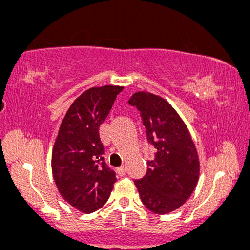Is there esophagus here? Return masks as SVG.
I'll use <instances>...</instances> for the list:
<instances>
[{
	"mask_svg": "<svg viewBox=\"0 0 250 250\" xmlns=\"http://www.w3.org/2000/svg\"><path fill=\"white\" fill-rule=\"evenodd\" d=\"M117 172H118V174L119 175H125V173H126V167L125 166H120V167H118V168H117Z\"/></svg>",
	"mask_w": 250,
	"mask_h": 250,
	"instance_id": "esophagus-1",
	"label": "esophagus"
}]
</instances>
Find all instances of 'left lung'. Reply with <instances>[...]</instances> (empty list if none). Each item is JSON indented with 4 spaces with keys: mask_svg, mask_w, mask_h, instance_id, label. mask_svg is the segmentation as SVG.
<instances>
[{
    "mask_svg": "<svg viewBox=\"0 0 250 250\" xmlns=\"http://www.w3.org/2000/svg\"><path fill=\"white\" fill-rule=\"evenodd\" d=\"M128 104L140 112L147 142L157 152L147 161L145 177L134 180L147 209L167 214L183 206L199 180L200 164L188 128L169 103L148 92H137Z\"/></svg>",
    "mask_w": 250,
    "mask_h": 250,
    "instance_id": "obj_1",
    "label": "left lung"
}]
</instances>
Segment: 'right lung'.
Instances as JSON below:
<instances>
[{
    "label": "right lung",
    "mask_w": 250,
    "mask_h": 250,
    "mask_svg": "<svg viewBox=\"0 0 250 250\" xmlns=\"http://www.w3.org/2000/svg\"><path fill=\"white\" fill-rule=\"evenodd\" d=\"M124 87H91L72 103L62 122L52 149L56 186L65 201L85 214L107 201L116 173L105 163L99 126Z\"/></svg>",
    "instance_id": "1"
}]
</instances>
